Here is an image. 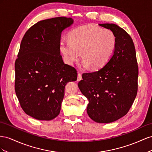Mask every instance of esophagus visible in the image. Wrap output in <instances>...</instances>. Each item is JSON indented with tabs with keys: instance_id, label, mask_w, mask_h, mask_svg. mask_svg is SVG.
I'll return each mask as SVG.
<instances>
[{
	"instance_id": "1",
	"label": "esophagus",
	"mask_w": 152,
	"mask_h": 152,
	"mask_svg": "<svg viewBox=\"0 0 152 152\" xmlns=\"http://www.w3.org/2000/svg\"><path fill=\"white\" fill-rule=\"evenodd\" d=\"M82 79V76H81V74L78 72L77 73V81H80Z\"/></svg>"
}]
</instances>
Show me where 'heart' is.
Segmentation results:
<instances>
[{
  "mask_svg": "<svg viewBox=\"0 0 152 152\" xmlns=\"http://www.w3.org/2000/svg\"><path fill=\"white\" fill-rule=\"evenodd\" d=\"M116 45L115 34L110 30L94 25L74 29L69 38L62 37L60 49L66 61L72 64L81 57V66L97 69L102 67L111 57Z\"/></svg>",
  "mask_w": 152,
  "mask_h": 152,
  "instance_id": "obj_1",
  "label": "heart"
}]
</instances>
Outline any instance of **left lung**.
I'll use <instances>...</instances> for the list:
<instances>
[{
  "label": "left lung",
  "mask_w": 152,
  "mask_h": 152,
  "mask_svg": "<svg viewBox=\"0 0 152 152\" xmlns=\"http://www.w3.org/2000/svg\"><path fill=\"white\" fill-rule=\"evenodd\" d=\"M116 38L113 55L99 71L83 73L78 87L88 100V115L94 122H113L126 115L137 92L138 66L131 37L113 23L99 24Z\"/></svg>",
  "instance_id": "left-lung-1"
}]
</instances>
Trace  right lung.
<instances>
[{"mask_svg": "<svg viewBox=\"0 0 152 152\" xmlns=\"http://www.w3.org/2000/svg\"><path fill=\"white\" fill-rule=\"evenodd\" d=\"M73 22L64 16L40 21L21 40L15 66V92L24 112L35 119L56 118L65 86L77 80L76 69L64 62L60 51L62 32Z\"/></svg>", "mask_w": 152, "mask_h": 152, "instance_id": "right-lung-1", "label": "right lung"}]
</instances>
